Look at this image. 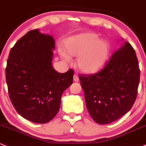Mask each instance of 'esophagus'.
Listing matches in <instances>:
<instances>
[{"label": "esophagus", "mask_w": 146, "mask_h": 146, "mask_svg": "<svg viewBox=\"0 0 146 146\" xmlns=\"http://www.w3.org/2000/svg\"><path fill=\"white\" fill-rule=\"evenodd\" d=\"M78 80H79V78H78V75H77V74L74 75V81L78 82Z\"/></svg>", "instance_id": "1"}]
</instances>
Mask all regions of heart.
Returning <instances> with one entry per match:
<instances>
[{
	"instance_id": "obj_1",
	"label": "heart",
	"mask_w": 146,
	"mask_h": 146,
	"mask_svg": "<svg viewBox=\"0 0 146 146\" xmlns=\"http://www.w3.org/2000/svg\"><path fill=\"white\" fill-rule=\"evenodd\" d=\"M65 50L72 56H78L77 64L82 71L95 73L103 68L110 52V46L107 41L98 39L97 35L91 33L80 34L70 37L65 44ZM65 61L70 56L61 53Z\"/></svg>"
}]
</instances>
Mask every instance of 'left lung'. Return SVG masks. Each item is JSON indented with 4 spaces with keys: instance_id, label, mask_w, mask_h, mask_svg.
I'll return each instance as SVG.
<instances>
[{
    "instance_id": "obj_1",
    "label": "left lung",
    "mask_w": 146,
    "mask_h": 146,
    "mask_svg": "<svg viewBox=\"0 0 146 146\" xmlns=\"http://www.w3.org/2000/svg\"><path fill=\"white\" fill-rule=\"evenodd\" d=\"M87 109L100 124H108L128 112L137 96L140 70L136 53L124 42L97 73L80 74Z\"/></svg>"
}]
</instances>
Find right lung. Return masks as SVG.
Here are the masks:
<instances>
[{"label":"right lung","mask_w":146,"mask_h":146,"mask_svg":"<svg viewBox=\"0 0 146 146\" xmlns=\"http://www.w3.org/2000/svg\"><path fill=\"white\" fill-rule=\"evenodd\" d=\"M55 43L38 29L29 31L10 50L5 69L10 100L22 117L45 124L59 112L61 98L72 84L74 71L57 72L52 66Z\"/></svg>","instance_id":"1"}]
</instances>
